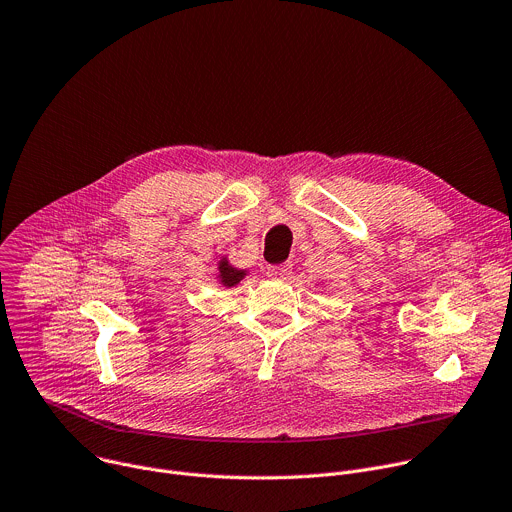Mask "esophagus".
I'll return each mask as SVG.
<instances>
[{
    "label": "esophagus",
    "mask_w": 512,
    "mask_h": 512,
    "mask_svg": "<svg viewBox=\"0 0 512 512\" xmlns=\"http://www.w3.org/2000/svg\"><path fill=\"white\" fill-rule=\"evenodd\" d=\"M292 272V264L290 262H282V264H270L266 268V274L274 280H286Z\"/></svg>",
    "instance_id": "1"
}]
</instances>
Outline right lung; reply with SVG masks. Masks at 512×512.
Segmentation results:
<instances>
[{
    "label": "right lung",
    "instance_id": "right-lung-1",
    "mask_svg": "<svg viewBox=\"0 0 512 512\" xmlns=\"http://www.w3.org/2000/svg\"><path fill=\"white\" fill-rule=\"evenodd\" d=\"M244 274H246V270H236V268H232V266L228 264V260H222V262H220V280H222L224 286H234V284H238V282L244 278Z\"/></svg>",
    "mask_w": 512,
    "mask_h": 512
}]
</instances>
